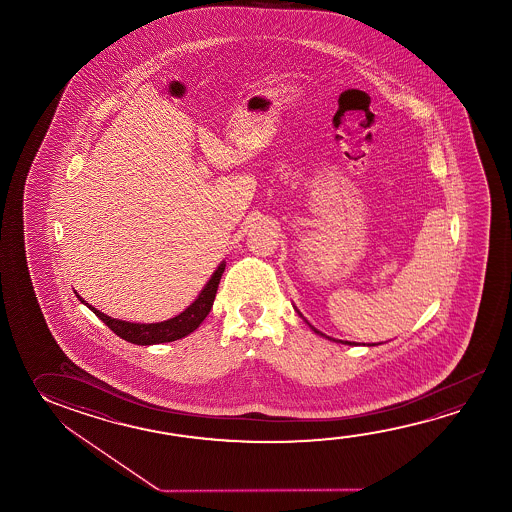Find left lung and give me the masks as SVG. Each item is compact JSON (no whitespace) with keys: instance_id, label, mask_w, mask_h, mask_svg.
<instances>
[{"instance_id":"1","label":"left lung","mask_w":512,"mask_h":512,"mask_svg":"<svg viewBox=\"0 0 512 512\" xmlns=\"http://www.w3.org/2000/svg\"><path fill=\"white\" fill-rule=\"evenodd\" d=\"M298 314H300V312H298ZM300 316H302V314H300ZM310 328H312V330H314V332H316V334H319V336L327 337V339H330V341H336V343L350 344V346H355V344H357V343H350V341H341V339H332V337H328V336H325V334H321V332H319V330H316V328L312 327V325H310ZM369 346H375V344H369Z\"/></svg>"}]
</instances>
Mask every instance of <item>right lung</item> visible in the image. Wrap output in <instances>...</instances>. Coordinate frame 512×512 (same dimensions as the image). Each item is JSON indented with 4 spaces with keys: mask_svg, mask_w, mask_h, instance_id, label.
<instances>
[{
    "mask_svg": "<svg viewBox=\"0 0 512 512\" xmlns=\"http://www.w3.org/2000/svg\"><path fill=\"white\" fill-rule=\"evenodd\" d=\"M227 262L223 260L219 264L218 269L212 273L209 282L205 284L202 293L198 294V298L194 300L184 312H180L175 318L168 319V321H160V323H130V321H121V319H114L103 314L98 309H94L93 305L84 302V298L80 294L78 300L85 303L89 309L93 310L94 314L107 325V327L116 334V336L125 339L128 343L141 344V346H148V344L171 343L176 339L189 336L196 328L200 327L203 319L207 318L212 303L218 293L219 280L225 271Z\"/></svg>",
    "mask_w": 512,
    "mask_h": 512,
    "instance_id": "obj_1",
    "label": "right lung"
}]
</instances>
